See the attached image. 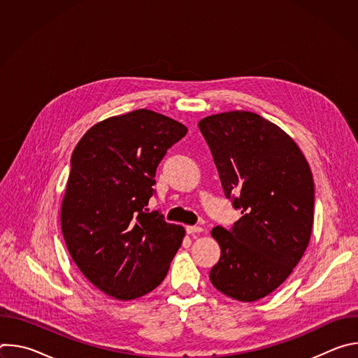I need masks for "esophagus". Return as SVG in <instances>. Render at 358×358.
Wrapping results in <instances>:
<instances>
[{
    "instance_id": "34e87169",
    "label": "esophagus",
    "mask_w": 358,
    "mask_h": 358,
    "mask_svg": "<svg viewBox=\"0 0 358 358\" xmlns=\"http://www.w3.org/2000/svg\"><path fill=\"white\" fill-rule=\"evenodd\" d=\"M185 231H187V234H199V232H202V228L201 227H198V225H188V227H185Z\"/></svg>"
}]
</instances>
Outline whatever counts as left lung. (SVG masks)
Wrapping results in <instances>:
<instances>
[{
    "mask_svg": "<svg viewBox=\"0 0 358 358\" xmlns=\"http://www.w3.org/2000/svg\"><path fill=\"white\" fill-rule=\"evenodd\" d=\"M224 194L242 217L213 238L221 257L210 272L221 293L255 301L278 289L309 245L315 182L297 144L257 113L234 110L198 123Z\"/></svg>",
    "mask_w": 358,
    "mask_h": 358,
    "instance_id": "obj_1",
    "label": "left lung"
}]
</instances>
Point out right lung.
Returning a JSON list of instances; mask_svg holds the SVG:
<instances>
[{
    "mask_svg": "<svg viewBox=\"0 0 358 358\" xmlns=\"http://www.w3.org/2000/svg\"><path fill=\"white\" fill-rule=\"evenodd\" d=\"M187 127L138 109L94 124L76 144L61 210L65 243L97 289L119 300L155 290L184 228L148 211L156 170Z\"/></svg>",
    "mask_w": 358,
    "mask_h": 358,
    "instance_id": "obj_1",
    "label": "right lung"
}]
</instances>
